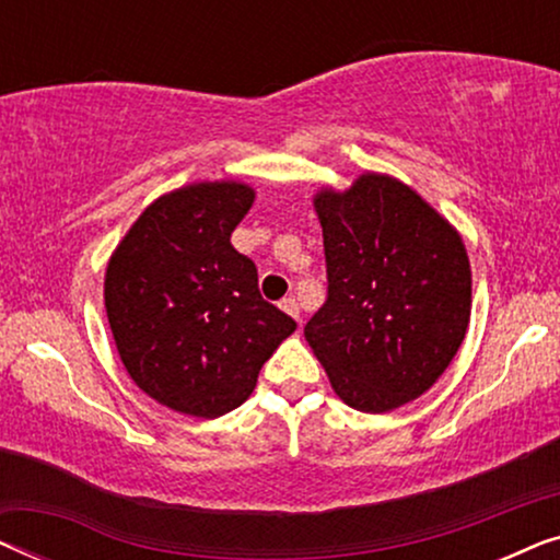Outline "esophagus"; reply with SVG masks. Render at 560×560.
<instances>
[{
  "label": "esophagus",
  "instance_id": "esophagus-1",
  "mask_svg": "<svg viewBox=\"0 0 560 560\" xmlns=\"http://www.w3.org/2000/svg\"><path fill=\"white\" fill-rule=\"evenodd\" d=\"M280 308L282 311H285V313H290V316H293L295 320H298V324H301V308H298V301H295V298L293 295H288V298H282V301H280Z\"/></svg>",
  "mask_w": 560,
  "mask_h": 560
}]
</instances>
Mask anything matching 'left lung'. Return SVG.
<instances>
[{
    "label": "left lung",
    "instance_id": "obj_1",
    "mask_svg": "<svg viewBox=\"0 0 560 560\" xmlns=\"http://www.w3.org/2000/svg\"><path fill=\"white\" fill-rule=\"evenodd\" d=\"M328 298L305 341L349 408L387 412L446 372L471 316L462 236L405 183L364 173L313 198Z\"/></svg>",
    "mask_w": 560,
    "mask_h": 560
}]
</instances>
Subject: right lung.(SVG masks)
<instances>
[{"label": "right lung", "mask_w": 560, "mask_h": 560, "mask_svg": "<svg viewBox=\"0 0 560 560\" xmlns=\"http://www.w3.org/2000/svg\"><path fill=\"white\" fill-rule=\"evenodd\" d=\"M244 183H194L140 213L104 278L121 364L165 408L219 418L240 408L295 320L259 295L257 267L232 247L252 209Z\"/></svg>", "instance_id": "add662e5"}]
</instances>
